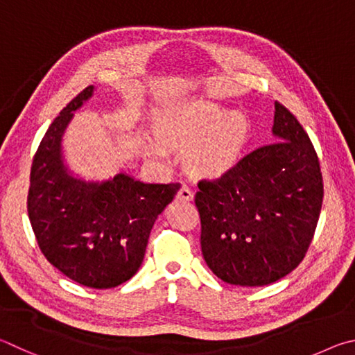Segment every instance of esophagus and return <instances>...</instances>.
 <instances>
[{"instance_id":"esophagus-1","label":"esophagus","mask_w":355,"mask_h":355,"mask_svg":"<svg viewBox=\"0 0 355 355\" xmlns=\"http://www.w3.org/2000/svg\"><path fill=\"white\" fill-rule=\"evenodd\" d=\"M178 200L191 201L193 200V191H191V189L187 187V185H182L181 190H179V193H178Z\"/></svg>"}]
</instances>
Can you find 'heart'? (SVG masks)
<instances>
[{
	"label": "heart",
	"mask_w": 355,
	"mask_h": 355,
	"mask_svg": "<svg viewBox=\"0 0 355 355\" xmlns=\"http://www.w3.org/2000/svg\"><path fill=\"white\" fill-rule=\"evenodd\" d=\"M159 141L170 149H188L187 164L195 176L218 179L237 164L248 134V121L209 101H184L171 105L155 126ZM154 155L165 153L154 148Z\"/></svg>",
	"instance_id": "obj_1"
}]
</instances>
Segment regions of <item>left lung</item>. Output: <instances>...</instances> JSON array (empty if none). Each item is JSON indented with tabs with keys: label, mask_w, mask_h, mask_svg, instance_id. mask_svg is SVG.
<instances>
[{
	"label": "left lung",
	"mask_w": 355,
	"mask_h": 355,
	"mask_svg": "<svg viewBox=\"0 0 355 355\" xmlns=\"http://www.w3.org/2000/svg\"><path fill=\"white\" fill-rule=\"evenodd\" d=\"M279 141L246 154L225 176L198 182L204 260L221 281L262 287L306 257L322 206L320 159L296 116L275 104Z\"/></svg>",
	"instance_id": "8db88e82"
}]
</instances>
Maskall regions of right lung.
<instances>
[{
  "mask_svg": "<svg viewBox=\"0 0 355 355\" xmlns=\"http://www.w3.org/2000/svg\"><path fill=\"white\" fill-rule=\"evenodd\" d=\"M92 95L89 85L43 135L31 166L28 215L48 262L71 281L101 290L139 271L154 223L181 184H145L123 173L104 182L73 178L62 160V135Z\"/></svg>",
  "mask_w": 355,
  "mask_h": 355,
  "instance_id": "right-lung-1",
  "label": "right lung"
}]
</instances>
